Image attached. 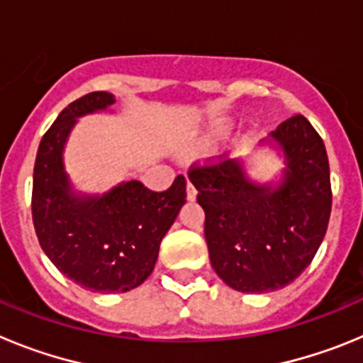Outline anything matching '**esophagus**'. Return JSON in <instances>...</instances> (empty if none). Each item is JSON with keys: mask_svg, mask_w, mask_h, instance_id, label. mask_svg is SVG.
<instances>
[{"mask_svg": "<svg viewBox=\"0 0 363 363\" xmlns=\"http://www.w3.org/2000/svg\"><path fill=\"white\" fill-rule=\"evenodd\" d=\"M196 189H194V185L191 184V182H187V200L189 201H194L196 200Z\"/></svg>", "mask_w": 363, "mask_h": 363, "instance_id": "1", "label": "esophagus"}]
</instances>
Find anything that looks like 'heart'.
Masks as SVG:
<instances>
[{
	"mask_svg": "<svg viewBox=\"0 0 363 363\" xmlns=\"http://www.w3.org/2000/svg\"><path fill=\"white\" fill-rule=\"evenodd\" d=\"M234 123L233 120H218L214 123H211L200 136L194 140L192 143V149H207V147H213L216 145L218 142H221L223 138H227L233 130Z\"/></svg>",
	"mask_w": 363,
	"mask_h": 363,
	"instance_id": "obj_1",
	"label": "heart"
}]
</instances>
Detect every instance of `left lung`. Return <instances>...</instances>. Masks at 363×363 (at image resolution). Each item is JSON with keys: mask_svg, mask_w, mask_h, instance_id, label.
Returning a JSON list of instances; mask_svg holds the SVG:
<instances>
[{"mask_svg": "<svg viewBox=\"0 0 363 363\" xmlns=\"http://www.w3.org/2000/svg\"><path fill=\"white\" fill-rule=\"evenodd\" d=\"M281 160L271 179L251 176L249 160L192 169L205 211V240L218 277L240 293H271L309 267L331 216V174L322 138L301 116L258 143Z\"/></svg>", "mask_w": 363, "mask_h": 363, "instance_id": "8db88e82", "label": "left lung"}]
</instances>
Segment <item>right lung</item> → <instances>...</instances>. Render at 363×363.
<instances>
[{
	"instance_id": "obj_1",
	"label": "right lung",
	"mask_w": 363,
	"mask_h": 363,
	"mask_svg": "<svg viewBox=\"0 0 363 363\" xmlns=\"http://www.w3.org/2000/svg\"><path fill=\"white\" fill-rule=\"evenodd\" d=\"M111 92H91L60 112L41 138L32 184V220L41 249L60 272L96 293H127L150 277L160 243L185 205V178L152 192L142 182H120L107 192H85L65 169V147L79 118L114 112Z\"/></svg>"
}]
</instances>
